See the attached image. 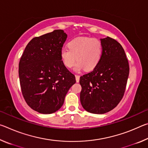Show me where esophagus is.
<instances>
[{"mask_svg": "<svg viewBox=\"0 0 148 148\" xmlns=\"http://www.w3.org/2000/svg\"><path fill=\"white\" fill-rule=\"evenodd\" d=\"M75 77H76V82H79V76H78V75H76Z\"/></svg>", "mask_w": 148, "mask_h": 148, "instance_id": "obj_1", "label": "esophagus"}]
</instances>
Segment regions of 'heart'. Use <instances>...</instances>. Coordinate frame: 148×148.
<instances>
[{"label": "heart", "mask_w": 148, "mask_h": 148, "mask_svg": "<svg viewBox=\"0 0 148 148\" xmlns=\"http://www.w3.org/2000/svg\"><path fill=\"white\" fill-rule=\"evenodd\" d=\"M68 49H62L60 57L66 68L71 69L76 63L75 71L93 70L101 60L102 44L100 40L89 36H80L72 39L68 43Z\"/></svg>", "instance_id": "heart-1"}]
</instances>
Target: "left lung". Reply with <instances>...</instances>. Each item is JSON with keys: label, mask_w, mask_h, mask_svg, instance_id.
I'll return each mask as SVG.
<instances>
[{"label": "left lung", "mask_w": 148, "mask_h": 148, "mask_svg": "<svg viewBox=\"0 0 148 148\" xmlns=\"http://www.w3.org/2000/svg\"><path fill=\"white\" fill-rule=\"evenodd\" d=\"M102 54L98 64L80 77V102L92 114H102L121 101L126 88L129 65L121 45L110 37L101 39Z\"/></svg>", "instance_id": "obj_1"}]
</instances>
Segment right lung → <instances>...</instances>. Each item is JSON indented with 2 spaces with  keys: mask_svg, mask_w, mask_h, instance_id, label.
Here are the masks:
<instances>
[{
  "mask_svg": "<svg viewBox=\"0 0 148 148\" xmlns=\"http://www.w3.org/2000/svg\"><path fill=\"white\" fill-rule=\"evenodd\" d=\"M67 34L62 30L35 37L27 45L19 63L22 95L27 104L40 114L61 108L76 79L61 59Z\"/></svg>",
  "mask_w": 148,
  "mask_h": 148,
  "instance_id": "add662e5",
  "label": "right lung"
}]
</instances>
